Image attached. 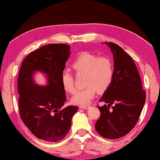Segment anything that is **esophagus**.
<instances>
[{"mask_svg": "<svg viewBox=\"0 0 160 160\" xmlns=\"http://www.w3.org/2000/svg\"><path fill=\"white\" fill-rule=\"evenodd\" d=\"M89 107H90L89 106H87V105H82V106H80V108L82 109H88Z\"/></svg>", "mask_w": 160, "mask_h": 160, "instance_id": "obj_1", "label": "esophagus"}]
</instances>
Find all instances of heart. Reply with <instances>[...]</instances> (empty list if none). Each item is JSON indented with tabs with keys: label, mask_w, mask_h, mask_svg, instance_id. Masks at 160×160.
Returning <instances> with one entry per match:
<instances>
[{
	"label": "heart",
	"mask_w": 160,
	"mask_h": 160,
	"mask_svg": "<svg viewBox=\"0 0 160 160\" xmlns=\"http://www.w3.org/2000/svg\"><path fill=\"white\" fill-rule=\"evenodd\" d=\"M72 66L77 74H85L84 86H86L72 97V102L74 104H88L98 91L104 92L108 90L114 80V63L112 59L107 57L83 52L77 57ZM61 83L66 92L71 94L75 92L74 78L68 71L62 73Z\"/></svg>",
	"instance_id": "b5f03b06"
}]
</instances>
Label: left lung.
<instances>
[{"mask_svg":"<svg viewBox=\"0 0 160 160\" xmlns=\"http://www.w3.org/2000/svg\"><path fill=\"white\" fill-rule=\"evenodd\" d=\"M105 44L110 48L114 57V74L112 85L100 100L108 105L98 106L100 117L95 129L102 137L115 139L128 134L134 128L146 95L132 58L117 44L111 42ZM112 104L115 106L110 109Z\"/></svg>","mask_w":160,"mask_h":160,"instance_id":"1","label":"left lung"}]
</instances>
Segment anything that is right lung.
I'll return each mask as SVG.
<instances>
[{
	"label": "right lung",
	"mask_w": 160,
	"mask_h": 160,
	"mask_svg": "<svg viewBox=\"0 0 160 160\" xmlns=\"http://www.w3.org/2000/svg\"><path fill=\"white\" fill-rule=\"evenodd\" d=\"M71 54L70 46L48 44L29 54L22 62L18 80L19 112L27 128L38 138L48 142L62 140L68 134L78 107L61 109L66 100L61 74ZM40 72L48 83L40 86L33 75Z\"/></svg>",
	"instance_id": "1"
}]
</instances>
